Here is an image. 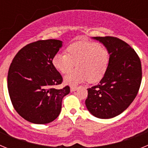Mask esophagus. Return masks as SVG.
Masks as SVG:
<instances>
[{"label": "esophagus", "instance_id": "obj_1", "mask_svg": "<svg viewBox=\"0 0 148 148\" xmlns=\"http://www.w3.org/2000/svg\"><path fill=\"white\" fill-rule=\"evenodd\" d=\"M77 87H71V88H70V91H71V92H74V91H76L77 90Z\"/></svg>", "mask_w": 148, "mask_h": 148}]
</instances>
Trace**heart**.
<instances>
[{
    "instance_id": "obj_1",
    "label": "heart",
    "mask_w": 148,
    "mask_h": 148,
    "mask_svg": "<svg viewBox=\"0 0 148 148\" xmlns=\"http://www.w3.org/2000/svg\"><path fill=\"white\" fill-rule=\"evenodd\" d=\"M66 53H57L53 58V64L61 73H67L65 84L75 87L78 84L89 82L95 83L104 77L108 70L110 54L107 48L90 41H77L69 45Z\"/></svg>"
}]
</instances>
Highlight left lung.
<instances>
[{
    "label": "left lung",
    "mask_w": 148,
    "mask_h": 148,
    "mask_svg": "<svg viewBox=\"0 0 148 148\" xmlns=\"http://www.w3.org/2000/svg\"><path fill=\"white\" fill-rule=\"evenodd\" d=\"M110 54L108 70L99 84L87 89L85 104L99 119L121 114L135 99L142 82V64L135 50L124 40L112 36L94 37Z\"/></svg>",
    "instance_id": "1"
}]
</instances>
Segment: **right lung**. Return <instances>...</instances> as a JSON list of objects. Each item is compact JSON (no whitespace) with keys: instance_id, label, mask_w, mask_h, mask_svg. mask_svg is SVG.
I'll list each match as a JSON object with an SVG mask.
<instances>
[{"instance_id":"right-lung-1","label":"right lung","mask_w":148,"mask_h":148,"mask_svg":"<svg viewBox=\"0 0 148 148\" xmlns=\"http://www.w3.org/2000/svg\"><path fill=\"white\" fill-rule=\"evenodd\" d=\"M62 47L56 39L40 40L18 51L10 64L7 77L12 104L22 118L34 124H47L61 113L63 98L69 86L57 90L62 76L53 64V56Z\"/></svg>"}]
</instances>
